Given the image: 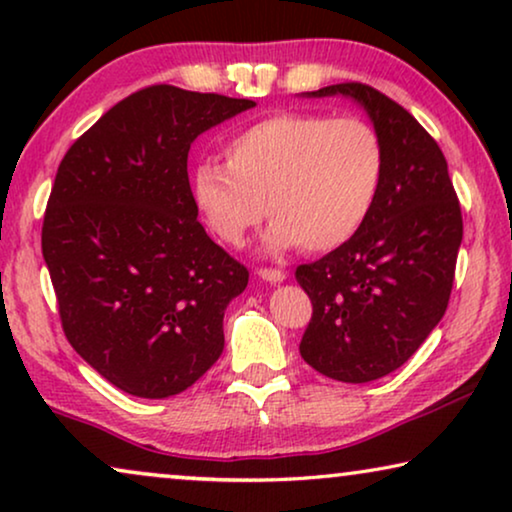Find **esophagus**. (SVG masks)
I'll use <instances>...</instances> for the list:
<instances>
[{"mask_svg":"<svg viewBox=\"0 0 512 512\" xmlns=\"http://www.w3.org/2000/svg\"><path fill=\"white\" fill-rule=\"evenodd\" d=\"M258 277H261L263 282H270V284H279V282H284V279H286L284 272L277 270V268H261V270H258Z\"/></svg>","mask_w":512,"mask_h":512,"instance_id":"1","label":"esophagus"}]
</instances>
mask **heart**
Here are the masks:
<instances>
[{"instance_id": "1", "label": "heart", "mask_w": 512, "mask_h": 512, "mask_svg": "<svg viewBox=\"0 0 512 512\" xmlns=\"http://www.w3.org/2000/svg\"><path fill=\"white\" fill-rule=\"evenodd\" d=\"M228 163L195 165L193 200L221 242L242 247L268 212L265 247L331 251L352 240L380 198L387 153L361 118L286 111L226 144Z\"/></svg>"}]
</instances>
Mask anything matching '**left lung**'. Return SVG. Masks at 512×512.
I'll return each instance as SVG.
<instances>
[{
    "label": "left lung",
    "mask_w": 512,
    "mask_h": 512,
    "mask_svg": "<svg viewBox=\"0 0 512 512\" xmlns=\"http://www.w3.org/2000/svg\"><path fill=\"white\" fill-rule=\"evenodd\" d=\"M331 95L366 109L387 172L359 233L298 265L296 279L312 300L300 356L331 380L363 384L401 368L443 319L464 223L443 151L410 111L366 83L305 93Z\"/></svg>",
    "instance_id": "8db88e82"
}]
</instances>
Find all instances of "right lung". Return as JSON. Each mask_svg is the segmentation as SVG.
I'll return each instance as SVG.
<instances>
[{"label": "right lung", "mask_w": 512, "mask_h": 512, "mask_svg": "<svg viewBox=\"0 0 512 512\" xmlns=\"http://www.w3.org/2000/svg\"><path fill=\"white\" fill-rule=\"evenodd\" d=\"M251 107L149 86L111 107L58 167L41 251L62 331L125 394H181L223 352V312L249 270L198 221L188 151Z\"/></svg>", "instance_id": "obj_1"}]
</instances>
